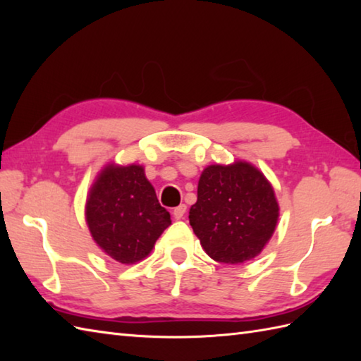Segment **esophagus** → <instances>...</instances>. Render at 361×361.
<instances>
[{"mask_svg":"<svg viewBox=\"0 0 361 361\" xmlns=\"http://www.w3.org/2000/svg\"><path fill=\"white\" fill-rule=\"evenodd\" d=\"M186 204H180V206H176V208L173 209V217L176 219V220H181L183 217H185V214H186Z\"/></svg>","mask_w":361,"mask_h":361,"instance_id":"34e87169","label":"esophagus"}]
</instances>
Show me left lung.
Returning a JSON list of instances; mask_svg holds the SVG:
<instances>
[{"mask_svg": "<svg viewBox=\"0 0 361 361\" xmlns=\"http://www.w3.org/2000/svg\"><path fill=\"white\" fill-rule=\"evenodd\" d=\"M279 217L274 190L248 163L206 167L189 224L203 250L221 264H242L270 240Z\"/></svg>", "mask_w": 361, "mask_h": 361, "instance_id": "8db88e82", "label": "left lung"}]
</instances>
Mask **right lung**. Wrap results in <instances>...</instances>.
<instances>
[{
    "mask_svg": "<svg viewBox=\"0 0 361 361\" xmlns=\"http://www.w3.org/2000/svg\"><path fill=\"white\" fill-rule=\"evenodd\" d=\"M91 235L111 259L135 264L152 251L172 224L158 203L155 189L141 166H109L99 176L87 202Z\"/></svg>",
    "mask_w": 361,
    "mask_h": 361,
    "instance_id": "1",
    "label": "right lung"
}]
</instances>
